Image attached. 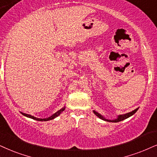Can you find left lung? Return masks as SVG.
Wrapping results in <instances>:
<instances>
[{
    "label": "left lung",
    "mask_w": 157,
    "mask_h": 157,
    "mask_svg": "<svg viewBox=\"0 0 157 157\" xmlns=\"http://www.w3.org/2000/svg\"><path fill=\"white\" fill-rule=\"evenodd\" d=\"M138 108H137V109H136L133 110V111H132V112H130L126 113V114H124L118 115L116 119H114V120H108V119H106L104 116H103V115H101V114H99L98 112H96V111H95V110H93V112L94 113V114H96L98 118L101 119V120H104V121H107V122H120V121H122V120H125V119L130 117H131L132 115H133L135 113H136L137 111H138Z\"/></svg>",
    "instance_id": "1"
}]
</instances>
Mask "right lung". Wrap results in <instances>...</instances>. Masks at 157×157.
Wrapping results in <instances>:
<instances>
[{
	"instance_id": "obj_1",
	"label": "right lung",
	"mask_w": 157,
	"mask_h": 157,
	"mask_svg": "<svg viewBox=\"0 0 157 157\" xmlns=\"http://www.w3.org/2000/svg\"><path fill=\"white\" fill-rule=\"evenodd\" d=\"M65 108H66V107H65V106L62 107V108H61V109H59V110L58 111V112H56V113H54V114L51 115V116L49 117L45 118V119L37 118V117H34V116H32V115H30V114H25V113H22V112H21V113L24 115V116L33 119V120H37V121H48V120H53V119H55L56 117H57L59 116V115H60V114H61V112H62L63 111L65 110Z\"/></svg>"
}]
</instances>
